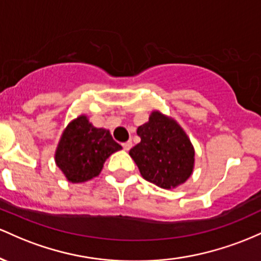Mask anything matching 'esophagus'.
I'll return each mask as SVG.
<instances>
[{
    "mask_svg": "<svg viewBox=\"0 0 261 261\" xmlns=\"http://www.w3.org/2000/svg\"><path fill=\"white\" fill-rule=\"evenodd\" d=\"M132 145H133V144H132V142H125V143H123V144H122L123 149H124L125 151L129 150V149L132 148Z\"/></svg>",
    "mask_w": 261,
    "mask_h": 261,
    "instance_id": "esophagus-1",
    "label": "esophagus"
}]
</instances>
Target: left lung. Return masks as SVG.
Wrapping results in <instances>:
<instances>
[{"label":"left lung","instance_id":"1","mask_svg":"<svg viewBox=\"0 0 261 261\" xmlns=\"http://www.w3.org/2000/svg\"><path fill=\"white\" fill-rule=\"evenodd\" d=\"M137 134L140 143L130 149L129 155L146 181L165 190L186 182L194 171L195 149L174 118L153 111Z\"/></svg>","mask_w":261,"mask_h":261}]
</instances>
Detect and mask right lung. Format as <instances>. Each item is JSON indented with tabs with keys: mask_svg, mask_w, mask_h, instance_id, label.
<instances>
[{
	"mask_svg": "<svg viewBox=\"0 0 261 261\" xmlns=\"http://www.w3.org/2000/svg\"><path fill=\"white\" fill-rule=\"evenodd\" d=\"M121 149L110 130L93 127L87 116L81 115L72 119L61 134L55 164L69 182H85L98 176L105 162Z\"/></svg>",
	"mask_w": 261,
	"mask_h": 261,
	"instance_id": "right-lung-1",
	"label": "right lung"
}]
</instances>
